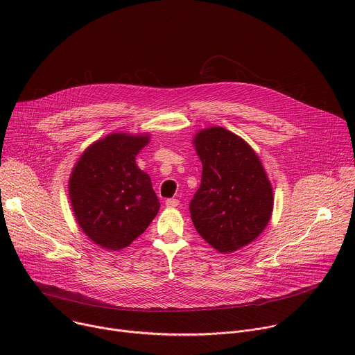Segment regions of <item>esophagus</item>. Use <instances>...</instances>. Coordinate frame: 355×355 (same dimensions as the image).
Segmentation results:
<instances>
[{
  "mask_svg": "<svg viewBox=\"0 0 355 355\" xmlns=\"http://www.w3.org/2000/svg\"><path fill=\"white\" fill-rule=\"evenodd\" d=\"M178 205H180V200H178V199L171 198V199H167V200H166V207H167V208H175V207H178Z\"/></svg>",
  "mask_w": 355,
  "mask_h": 355,
  "instance_id": "esophagus-1",
  "label": "esophagus"
}]
</instances>
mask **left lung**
<instances>
[{"mask_svg": "<svg viewBox=\"0 0 355 355\" xmlns=\"http://www.w3.org/2000/svg\"><path fill=\"white\" fill-rule=\"evenodd\" d=\"M192 144L202 162L200 187L189 212L199 236L222 254L256 240L274 208L272 185L251 146L233 132L212 126Z\"/></svg>", "mask_w": 355, "mask_h": 355, "instance_id": "1", "label": "left lung"}]
</instances>
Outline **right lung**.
Segmentation results:
<instances>
[{
  "instance_id": "add662e5",
  "label": "right lung",
  "mask_w": 355,
  "mask_h": 355,
  "mask_svg": "<svg viewBox=\"0 0 355 355\" xmlns=\"http://www.w3.org/2000/svg\"><path fill=\"white\" fill-rule=\"evenodd\" d=\"M148 141V133H110L89 144L73 167L71 209L87 237L103 248L128 247L160 209L148 174L136 164Z\"/></svg>"
}]
</instances>
